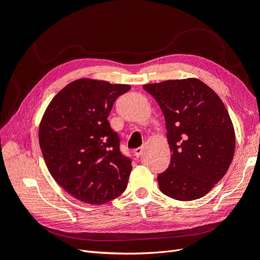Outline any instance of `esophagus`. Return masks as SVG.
<instances>
[{
	"mask_svg": "<svg viewBox=\"0 0 260 260\" xmlns=\"http://www.w3.org/2000/svg\"><path fill=\"white\" fill-rule=\"evenodd\" d=\"M142 153H143V148L142 147H138V148L133 149V155H135L137 158H139V157L142 155Z\"/></svg>",
	"mask_w": 260,
	"mask_h": 260,
	"instance_id": "esophagus-1",
	"label": "esophagus"
}]
</instances>
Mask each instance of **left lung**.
Segmentation results:
<instances>
[{
    "label": "left lung",
    "mask_w": 260,
    "mask_h": 260,
    "mask_svg": "<svg viewBox=\"0 0 260 260\" xmlns=\"http://www.w3.org/2000/svg\"><path fill=\"white\" fill-rule=\"evenodd\" d=\"M143 88L159 104L172 153L157 177L160 191L178 201L205 196L229 169L235 149L224 104L199 79L167 80Z\"/></svg>",
    "instance_id": "obj_1"
}]
</instances>
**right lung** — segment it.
I'll use <instances>...</instances> for the list:
<instances>
[{
  "label": "right lung",
  "instance_id": "right-lung-1",
  "mask_svg": "<svg viewBox=\"0 0 260 260\" xmlns=\"http://www.w3.org/2000/svg\"><path fill=\"white\" fill-rule=\"evenodd\" d=\"M128 84L79 79L59 91L46 108L39 142L46 166L66 192L102 205L127 187L131 159L108 122L115 101Z\"/></svg>",
  "mask_w": 260,
  "mask_h": 260
}]
</instances>
